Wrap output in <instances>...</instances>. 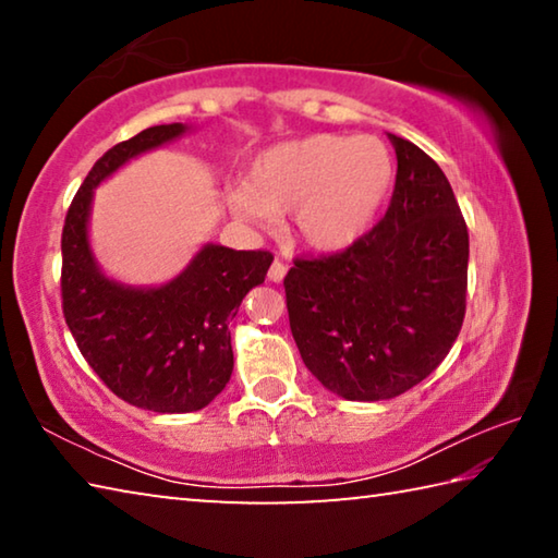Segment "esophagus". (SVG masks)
Instances as JSON below:
<instances>
[{
    "label": "esophagus",
    "instance_id": "34e87169",
    "mask_svg": "<svg viewBox=\"0 0 558 558\" xmlns=\"http://www.w3.org/2000/svg\"><path fill=\"white\" fill-rule=\"evenodd\" d=\"M286 272H288L286 263L272 260V266H270V270H268V278H270L272 282H282V278H286Z\"/></svg>",
    "mask_w": 558,
    "mask_h": 558
}]
</instances>
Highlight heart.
<instances>
[{
	"label": "heart",
	"mask_w": 558,
	"mask_h": 558,
	"mask_svg": "<svg viewBox=\"0 0 558 558\" xmlns=\"http://www.w3.org/2000/svg\"><path fill=\"white\" fill-rule=\"evenodd\" d=\"M393 177L391 149L379 137L317 132L260 149L226 204L258 226L290 214L292 239L310 251L339 253L369 231Z\"/></svg>",
	"instance_id": "heart-1"
}]
</instances>
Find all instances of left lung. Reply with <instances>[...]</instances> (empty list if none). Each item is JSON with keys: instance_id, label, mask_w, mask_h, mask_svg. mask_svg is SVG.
Returning a JSON list of instances; mask_svg holds the SVG:
<instances>
[{"instance_id": "8db88e82", "label": "left lung", "mask_w": 558, "mask_h": 558, "mask_svg": "<svg viewBox=\"0 0 558 558\" xmlns=\"http://www.w3.org/2000/svg\"><path fill=\"white\" fill-rule=\"evenodd\" d=\"M391 206L347 251L286 276L302 362L347 401H386L446 359L465 317L468 226L442 169L389 132Z\"/></svg>"}]
</instances>
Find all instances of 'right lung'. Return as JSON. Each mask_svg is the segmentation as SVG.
Segmentation results:
<instances>
[{"label":"right lung","mask_w":558,"mask_h":558,"mask_svg":"<svg viewBox=\"0 0 558 558\" xmlns=\"http://www.w3.org/2000/svg\"><path fill=\"white\" fill-rule=\"evenodd\" d=\"M192 130L155 125L108 149L75 194L61 235L63 315L75 344L112 393L155 413L199 411L223 391L233 372L229 323L272 263L268 251L209 241L162 286H132L100 268L90 245L96 189Z\"/></svg>","instance_id":"right-lung-1"}]
</instances>
